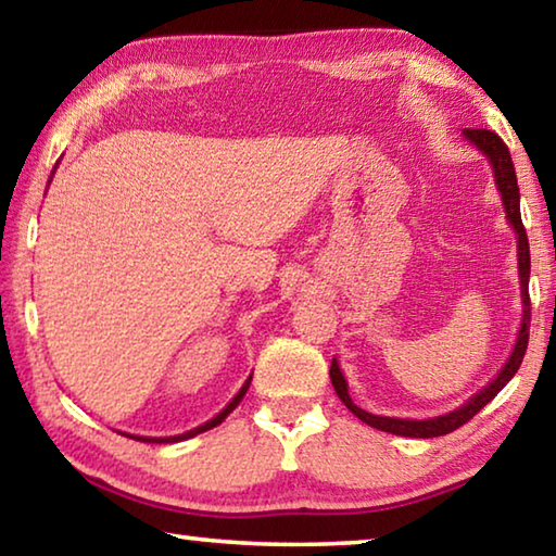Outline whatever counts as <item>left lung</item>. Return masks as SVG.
Segmentation results:
<instances>
[{
  "label": "left lung",
  "mask_w": 556,
  "mask_h": 556,
  "mask_svg": "<svg viewBox=\"0 0 556 556\" xmlns=\"http://www.w3.org/2000/svg\"><path fill=\"white\" fill-rule=\"evenodd\" d=\"M464 137L473 144L478 152L488 156V162L493 166L495 174V186L501 191V199L507 213V223L513 225L517 235V271H520V294H522V324L520 331H517V341L510 357L503 365V370L495 375V380L485 384L481 392H476L466 404H460L458 409L441 414L434 419H397V417H378V414H370L357 407L348 394V382L343 378L341 368H338V361L333 357L331 363V382L336 388V394L341 402L351 409L357 419L365 421V425L380 431H390V434L397 437H412V439H431V437H444L464 427L468 419H473L478 412H481L488 402H491L497 392H501L507 382L513 380V375L520 370L522 357L527 351V341H530V242H527V232L520 218V188H517V176L510 152L501 137L491 129H464Z\"/></svg>",
  "instance_id": "8db88e82"
}]
</instances>
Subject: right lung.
I'll return each mask as SVG.
<instances>
[{"label":"right lung","mask_w":556,"mask_h":556,"mask_svg":"<svg viewBox=\"0 0 556 556\" xmlns=\"http://www.w3.org/2000/svg\"><path fill=\"white\" fill-rule=\"evenodd\" d=\"M250 382H252V378L244 380V384L240 388V392L235 394V397L230 400L228 407H225L223 412L215 414V417H213L211 421H205V425L195 427V429H191V431H186V434H178V437H164V439H154V437H131V439H137V441H147V444H174V441H184V439H191V437H195V434H203V431H208V429H213V427H218L220 421H223L225 417H228V414H230L235 407H238L240 400L244 397V392H248V388H250Z\"/></svg>","instance_id":"1"}]
</instances>
